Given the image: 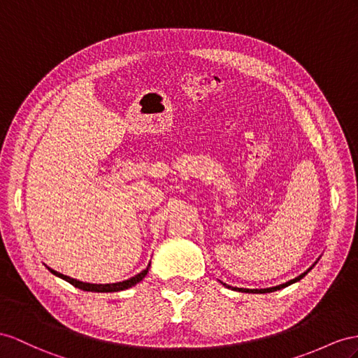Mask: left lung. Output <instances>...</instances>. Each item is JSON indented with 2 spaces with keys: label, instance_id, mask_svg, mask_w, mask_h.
<instances>
[{
  "label": "left lung",
  "instance_id": "obj_1",
  "mask_svg": "<svg viewBox=\"0 0 358 358\" xmlns=\"http://www.w3.org/2000/svg\"><path fill=\"white\" fill-rule=\"evenodd\" d=\"M313 266H315V264H313ZM313 266H311V268H313ZM311 268H310V269H311ZM310 269H308V271H306L304 273H301L299 277L293 278V280H290V281H287V282H284V284H280V286H275V287H269V289H242V287H233V290H237V292H245V293H271V292H275V290H280V289L287 287V286H290V284L299 281L301 278H304L306 275L310 272ZM225 286H227V284H225ZM227 287H231V286H227Z\"/></svg>",
  "mask_w": 358,
  "mask_h": 358
}]
</instances>
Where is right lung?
<instances>
[{
  "label": "right lung",
  "instance_id": "right-lung-1",
  "mask_svg": "<svg viewBox=\"0 0 358 358\" xmlns=\"http://www.w3.org/2000/svg\"><path fill=\"white\" fill-rule=\"evenodd\" d=\"M148 269H150V264L148 268L143 269L141 273L134 275V277L128 278L125 281H121V282H112V284H90V282H83V281H78V280H74L68 277V275H63L57 271H54L51 268H48V271H51V273L56 275V277H60L62 280H65L68 282H71L72 286H76L81 290L85 292H119V290H125V289H130L131 286H134V284H137L139 281H142L145 278V275L148 273Z\"/></svg>",
  "mask_w": 358,
  "mask_h": 358
}]
</instances>
